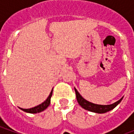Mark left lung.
<instances>
[{
  "label": "left lung",
  "instance_id": "obj_1",
  "mask_svg": "<svg viewBox=\"0 0 134 134\" xmlns=\"http://www.w3.org/2000/svg\"><path fill=\"white\" fill-rule=\"evenodd\" d=\"M75 91L77 100L78 102V103L80 104V105H81L82 108H83L84 109L87 110L89 111H91V112L98 113H106L108 111L111 110L115 106H117L118 104H119V103H121V101L123 99V98H121L119 100L115 102L114 103L111 104V105H97V104L92 103H90L89 101L86 100L85 99L83 98L80 95V93L77 92V90H76L75 88Z\"/></svg>",
  "mask_w": 134,
  "mask_h": 134
}]
</instances>
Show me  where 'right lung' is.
<instances>
[{
    "instance_id": "obj_1",
    "label": "right lung",
    "mask_w": 134,
    "mask_h": 134,
    "mask_svg": "<svg viewBox=\"0 0 134 134\" xmlns=\"http://www.w3.org/2000/svg\"><path fill=\"white\" fill-rule=\"evenodd\" d=\"M52 91L53 89L51 91L49 96L47 98V100L44 101V103L40 104V105H38L34 107V108H29V109H24V108H20V109H21L22 110H24L25 112L30 113H40L41 111H43V110H44L47 108V107L49 105L51 97L52 96Z\"/></svg>"
}]
</instances>
